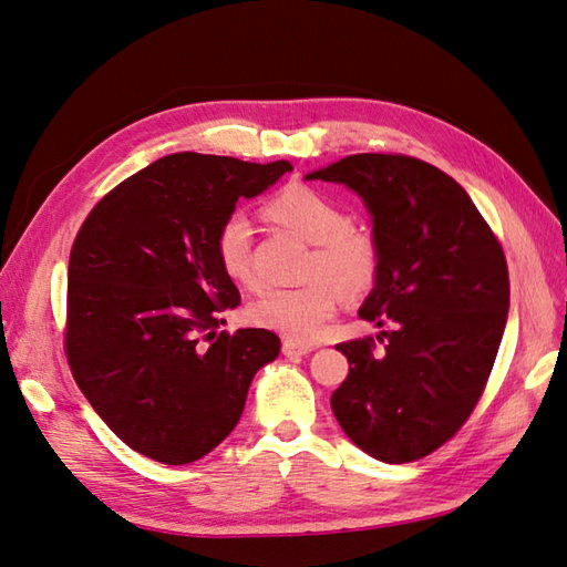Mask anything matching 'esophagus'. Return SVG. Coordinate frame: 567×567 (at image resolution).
Here are the masks:
<instances>
[{
  "label": "esophagus",
  "mask_w": 567,
  "mask_h": 567,
  "mask_svg": "<svg viewBox=\"0 0 567 567\" xmlns=\"http://www.w3.org/2000/svg\"><path fill=\"white\" fill-rule=\"evenodd\" d=\"M311 351H315V346H309V343H297V341H285L282 343V353L287 358H302Z\"/></svg>",
  "instance_id": "1"
}]
</instances>
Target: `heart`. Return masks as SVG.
Returning <instances> with one entry per match:
<instances>
[{"label":"heart","mask_w":567,"mask_h":567,"mask_svg":"<svg viewBox=\"0 0 567 567\" xmlns=\"http://www.w3.org/2000/svg\"><path fill=\"white\" fill-rule=\"evenodd\" d=\"M275 224L315 244L309 280L268 287L248 305V319L290 341H315L343 302V292L363 295L380 270L378 240L365 226L346 221L343 209L309 185H287L265 204ZM252 228L244 214H228L214 234L221 272L236 285H252Z\"/></svg>","instance_id":"heart-1"}]
</instances>
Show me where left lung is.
<instances>
[{
    "mask_svg": "<svg viewBox=\"0 0 567 567\" xmlns=\"http://www.w3.org/2000/svg\"><path fill=\"white\" fill-rule=\"evenodd\" d=\"M307 179L363 197L380 248L375 287L358 317L378 341L336 348L348 378L331 394L346 436L382 463H412L453 439L495 365L509 311V270L467 192L400 153H358Z\"/></svg>",
    "mask_w": 567,
    "mask_h": 567,
    "instance_id": "8db88e82",
    "label": "left lung"
}]
</instances>
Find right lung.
Returning a JSON list of instances; mask_svg holds the SVG:
<instances>
[{
	"instance_id": "add662e5",
	"label": "right lung",
	"mask_w": 567,
	"mask_h": 567,
	"mask_svg": "<svg viewBox=\"0 0 567 567\" xmlns=\"http://www.w3.org/2000/svg\"><path fill=\"white\" fill-rule=\"evenodd\" d=\"M292 165L175 153L104 195L70 250L65 353L78 388L128 449L165 465L214 451L256 372L280 353L268 329L216 331L240 305L214 234L240 197Z\"/></svg>"
}]
</instances>
